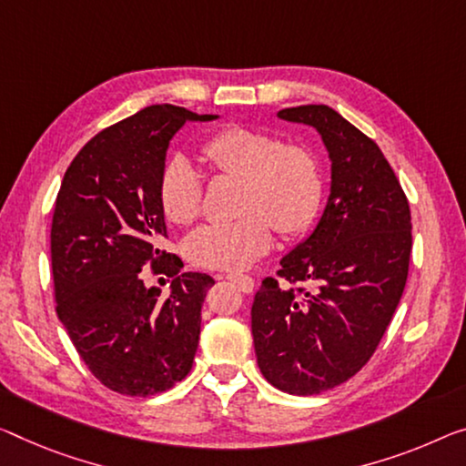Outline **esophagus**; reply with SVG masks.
Instances as JSON below:
<instances>
[{"mask_svg":"<svg viewBox=\"0 0 466 466\" xmlns=\"http://www.w3.org/2000/svg\"><path fill=\"white\" fill-rule=\"evenodd\" d=\"M227 279H228V281H231V283L238 285V288H239L243 293H252V291H254V288H256L254 279H252V277H248V275L228 273V275H227Z\"/></svg>","mask_w":466,"mask_h":466,"instance_id":"1","label":"esophagus"}]
</instances>
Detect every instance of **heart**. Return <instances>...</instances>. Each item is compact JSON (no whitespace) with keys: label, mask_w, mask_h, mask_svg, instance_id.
Returning <instances> with one entry per match:
<instances>
[{"label":"heart","mask_w":466,"mask_h":466,"mask_svg":"<svg viewBox=\"0 0 466 466\" xmlns=\"http://www.w3.org/2000/svg\"><path fill=\"white\" fill-rule=\"evenodd\" d=\"M199 158L214 175L239 178L241 218L189 233L185 254L198 267L246 268L273 246V228L285 239L298 238L323 208L319 160L299 143H281L262 128L231 125L199 143ZM156 196L168 223L189 225L202 208V177L185 156H170L160 168Z\"/></svg>","instance_id":"heart-1"}]
</instances>
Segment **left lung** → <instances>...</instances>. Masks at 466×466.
Instances as JSON below:
<instances>
[{"label": "left lung", "instance_id": "1", "mask_svg": "<svg viewBox=\"0 0 466 466\" xmlns=\"http://www.w3.org/2000/svg\"><path fill=\"white\" fill-rule=\"evenodd\" d=\"M279 116L323 135L331 196L314 233L256 291L252 335L268 383L314 396L354 377L391 323L410 262V206L377 143L341 114L308 104Z\"/></svg>", "mask_w": 466, "mask_h": 466}]
</instances>
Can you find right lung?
<instances>
[{
	"label": "right lung",
	"instance_id": "add662e5",
	"mask_svg": "<svg viewBox=\"0 0 466 466\" xmlns=\"http://www.w3.org/2000/svg\"><path fill=\"white\" fill-rule=\"evenodd\" d=\"M212 118L156 104L106 127L70 162L56 198V312L97 381L123 396H156L191 370L214 279L181 275V258L162 249L168 235L156 185L185 120ZM146 268L174 279L168 297L142 285Z\"/></svg>",
	"mask_w": 466,
	"mask_h": 466
}]
</instances>
